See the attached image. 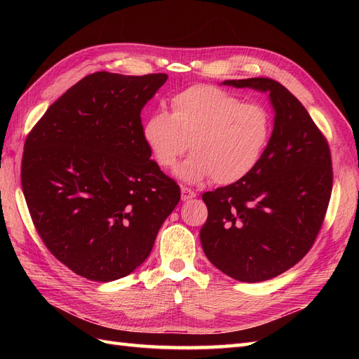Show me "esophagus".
I'll return each mask as SVG.
<instances>
[{
  "instance_id": "obj_1",
  "label": "esophagus",
  "mask_w": 359,
  "mask_h": 359,
  "mask_svg": "<svg viewBox=\"0 0 359 359\" xmlns=\"http://www.w3.org/2000/svg\"><path fill=\"white\" fill-rule=\"evenodd\" d=\"M193 198H196V193H194L190 189H187V187H181V199L182 201H189V199H193Z\"/></svg>"
}]
</instances>
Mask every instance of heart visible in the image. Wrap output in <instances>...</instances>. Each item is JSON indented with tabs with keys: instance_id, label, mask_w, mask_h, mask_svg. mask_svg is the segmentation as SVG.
Masks as SVG:
<instances>
[{
	"instance_id": "obj_1",
	"label": "heart",
	"mask_w": 359,
	"mask_h": 359,
	"mask_svg": "<svg viewBox=\"0 0 359 359\" xmlns=\"http://www.w3.org/2000/svg\"><path fill=\"white\" fill-rule=\"evenodd\" d=\"M273 121L265 106L244 103L214 85H193L170 99V111L151 114L142 135L157 165L178 169L186 182L210 180L220 186L243 181L264 157Z\"/></svg>"
}]
</instances>
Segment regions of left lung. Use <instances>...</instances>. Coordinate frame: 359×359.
Wrapping results in <instances>:
<instances>
[{
    "mask_svg": "<svg viewBox=\"0 0 359 359\" xmlns=\"http://www.w3.org/2000/svg\"><path fill=\"white\" fill-rule=\"evenodd\" d=\"M223 83L269 93L274 130L247 178L202 194L208 219L201 243L222 273L257 283L283 274L314 244L332 190L331 151L306 107L277 81Z\"/></svg>",
    "mask_w": 359,
    "mask_h": 359,
    "instance_id": "8db88e82",
    "label": "left lung"
}]
</instances>
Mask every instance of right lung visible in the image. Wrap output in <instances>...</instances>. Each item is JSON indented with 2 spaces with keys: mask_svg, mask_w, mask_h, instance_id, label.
<instances>
[{
  "mask_svg": "<svg viewBox=\"0 0 359 359\" xmlns=\"http://www.w3.org/2000/svg\"><path fill=\"white\" fill-rule=\"evenodd\" d=\"M166 73L85 76L27 136L20 182L32 223L73 273L112 281L144 264L181 191L147 147L140 112Z\"/></svg>",
  "mask_w": 359,
  "mask_h": 359,
  "instance_id": "add662e5",
  "label": "right lung"
}]
</instances>
